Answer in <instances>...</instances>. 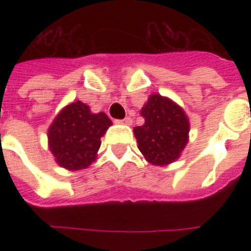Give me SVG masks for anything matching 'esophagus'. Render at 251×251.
<instances>
[{
	"label": "esophagus",
	"mask_w": 251,
	"mask_h": 251,
	"mask_svg": "<svg viewBox=\"0 0 251 251\" xmlns=\"http://www.w3.org/2000/svg\"><path fill=\"white\" fill-rule=\"evenodd\" d=\"M116 122H117V124H122V125H131L133 120L130 117H125L124 120H116Z\"/></svg>",
	"instance_id": "1"
}]
</instances>
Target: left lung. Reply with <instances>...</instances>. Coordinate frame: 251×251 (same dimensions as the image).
<instances>
[{
	"mask_svg": "<svg viewBox=\"0 0 251 251\" xmlns=\"http://www.w3.org/2000/svg\"><path fill=\"white\" fill-rule=\"evenodd\" d=\"M145 124L134 129L138 149L155 165H167L178 159L189 135V120L177 104L160 95L150 96L141 110Z\"/></svg>",
	"mask_w": 251,
	"mask_h": 251,
	"instance_id": "8db88e82",
	"label": "left lung"
}]
</instances>
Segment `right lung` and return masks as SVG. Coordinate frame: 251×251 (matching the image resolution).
<instances>
[{
    "label": "right lung",
    "mask_w": 251,
    "mask_h": 251,
    "mask_svg": "<svg viewBox=\"0 0 251 251\" xmlns=\"http://www.w3.org/2000/svg\"><path fill=\"white\" fill-rule=\"evenodd\" d=\"M112 125L105 113H91L78 101L68 105L49 127V149L61 167L70 171L84 169L96 159L100 138Z\"/></svg>",
    "instance_id": "right-lung-1"
}]
</instances>
